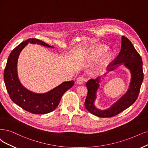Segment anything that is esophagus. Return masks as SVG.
Wrapping results in <instances>:
<instances>
[{"label":"esophagus","instance_id":"34e87169","mask_svg":"<svg viewBox=\"0 0 148 148\" xmlns=\"http://www.w3.org/2000/svg\"><path fill=\"white\" fill-rule=\"evenodd\" d=\"M85 82V78L83 76H80L77 79V83L78 84H83Z\"/></svg>","mask_w":148,"mask_h":148}]
</instances>
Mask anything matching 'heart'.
Masks as SVG:
<instances>
[{
    "mask_svg": "<svg viewBox=\"0 0 148 148\" xmlns=\"http://www.w3.org/2000/svg\"><path fill=\"white\" fill-rule=\"evenodd\" d=\"M107 48V47L106 46H100L98 47L91 54V57L92 60H96L99 58L101 55L106 51ZM112 56V52L110 51H107L102 58V60L99 64V68H103L104 67H106L107 65V64L108 63V62H110Z\"/></svg>",
    "mask_w": 148,
    "mask_h": 148,
    "instance_id": "heart-1",
    "label": "heart"
}]
</instances>
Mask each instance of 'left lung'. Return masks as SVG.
I'll list each match as a JSON object with an SVG mask.
<instances>
[{"mask_svg": "<svg viewBox=\"0 0 148 148\" xmlns=\"http://www.w3.org/2000/svg\"><path fill=\"white\" fill-rule=\"evenodd\" d=\"M121 40V51L118 56L111 62V66L108 71H113L119 65L123 64L130 70L131 73L129 88L127 91L110 108L102 110L96 108L94 104L96 99V92L99 87L100 77L95 80H89L86 84L88 94L85 101V107L87 110L95 116L110 118L117 115L132 105L138 98L144 77L143 62L140 54L128 38L123 36Z\"/></svg>", "mask_w": 148, "mask_h": 148, "instance_id": "obj_1", "label": "left lung"}]
</instances>
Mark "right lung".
<instances>
[{"label": "right lung", "mask_w": 148, "mask_h": 148, "mask_svg": "<svg viewBox=\"0 0 148 148\" xmlns=\"http://www.w3.org/2000/svg\"><path fill=\"white\" fill-rule=\"evenodd\" d=\"M29 42L53 47L36 38L21 42L10 53L5 66L3 79L10 97L16 104L34 114H46L53 111L58 106L63 95L74 85V81L64 82L45 93H35L26 89L18 79L17 63L19 54Z\"/></svg>", "instance_id": "1"}]
</instances>
